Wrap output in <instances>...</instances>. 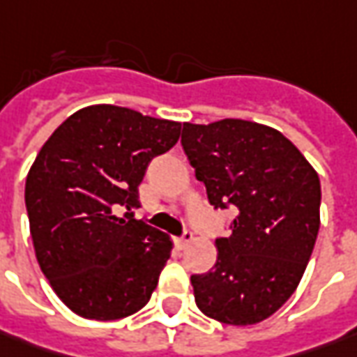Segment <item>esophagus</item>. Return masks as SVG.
I'll return each instance as SVG.
<instances>
[{
	"label": "esophagus",
	"mask_w": 357,
	"mask_h": 357,
	"mask_svg": "<svg viewBox=\"0 0 357 357\" xmlns=\"http://www.w3.org/2000/svg\"><path fill=\"white\" fill-rule=\"evenodd\" d=\"M191 241H193V233H191V231H183V235H181L179 239H176V247H178V249H185Z\"/></svg>",
	"instance_id": "esophagus-1"
}]
</instances>
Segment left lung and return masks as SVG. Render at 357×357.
<instances>
[{
  "mask_svg": "<svg viewBox=\"0 0 357 357\" xmlns=\"http://www.w3.org/2000/svg\"><path fill=\"white\" fill-rule=\"evenodd\" d=\"M181 146L215 209L233 205L231 235L215 239L217 263L193 275L205 316L251 326L292 296L320 229V179L278 130L225 118L181 130Z\"/></svg>",
  "mask_w": 357,
  "mask_h": 357,
  "instance_id": "1",
  "label": "left lung"
}]
</instances>
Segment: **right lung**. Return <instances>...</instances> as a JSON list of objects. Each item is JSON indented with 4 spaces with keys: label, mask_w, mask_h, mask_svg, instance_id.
I'll use <instances>...</instances> for the list:
<instances>
[{
    "label": "right lung",
    "mask_w": 357,
    "mask_h": 357,
    "mask_svg": "<svg viewBox=\"0 0 357 357\" xmlns=\"http://www.w3.org/2000/svg\"><path fill=\"white\" fill-rule=\"evenodd\" d=\"M181 124L124 106H86L51 134L25 181L39 266L56 296L89 320H118L150 301L169 259L164 231L134 219L152 158Z\"/></svg>",
    "instance_id": "add662e5"
}]
</instances>
